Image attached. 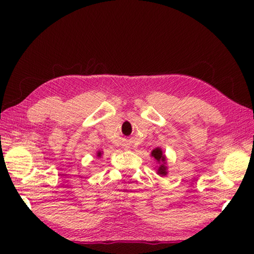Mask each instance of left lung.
I'll use <instances>...</instances> for the list:
<instances>
[{"label": "left lung", "instance_id": "left-lung-1", "mask_svg": "<svg viewBox=\"0 0 254 254\" xmlns=\"http://www.w3.org/2000/svg\"><path fill=\"white\" fill-rule=\"evenodd\" d=\"M150 156L156 160V163L158 164L157 166V175H159L160 177H166L168 175V167H167V157L166 155L164 154L163 149L160 147H156L155 149L152 150L150 153Z\"/></svg>", "mask_w": 254, "mask_h": 254}]
</instances>
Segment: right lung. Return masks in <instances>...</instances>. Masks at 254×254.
Instances as JSON below:
<instances>
[{"label": "right lung", "mask_w": 254, "mask_h": 254, "mask_svg": "<svg viewBox=\"0 0 254 254\" xmlns=\"http://www.w3.org/2000/svg\"><path fill=\"white\" fill-rule=\"evenodd\" d=\"M101 155H102V152H101V150H98V152H97V157L100 158Z\"/></svg>", "instance_id": "1"}]
</instances>
